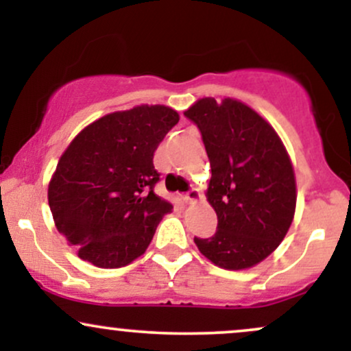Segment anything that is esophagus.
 <instances>
[{
	"instance_id": "esophagus-1",
	"label": "esophagus",
	"mask_w": 351,
	"mask_h": 351,
	"mask_svg": "<svg viewBox=\"0 0 351 351\" xmlns=\"http://www.w3.org/2000/svg\"><path fill=\"white\" fill-rule=\"evenodd\" d=\"M201 198H203V195H201V191L198 188H193L191 191L184 195V201H186L188 204L198 203V201H201Z\"/></svg>"
}]
</instances>
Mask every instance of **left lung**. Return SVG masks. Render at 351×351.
Segmentation results:
<instances>
[{
    "label": "left lung",
    "mask_w": 351,
    "mask_h": 351,
    "mask_svg": "<svg viewBox=\"0 0 351 351\" xmlns=\"http://www.w3.org/2000/svg\"><path fill=\"white\" fill-rule=\"evenodd\" d=\"M184 115L198 125L206 147V198L217 215L216 234L195 237V244L217 267L251 269L279 247L293 221L291 156L272 125L237 99L203 97Z\"/></svg>",
    "instance_id": "left-lung-1"
}]
</instances>
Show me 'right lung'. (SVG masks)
I'll return each instance as SVG.
<instances>
[{"label": "right lung", "mask_w": 351, "mask_h": 351, "mask_svg": "<svg viewBox=\"0 0 351 351\" xmlns=\"http://www.w3.org/2000/svg\"><path fill=\"white\" fill-rule=\"evenodd\" d=\"M180 115L167 106H135L88 123L60 155L47 186L59 232L95 267L119 269L150 245L170 201L155 195L153 153Z\"/></svg>", "instance_id": "right-lung-1"}]
</instances>
